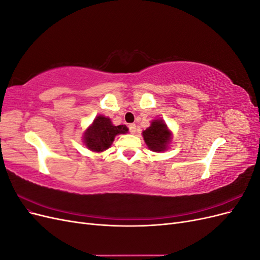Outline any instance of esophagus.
I'll list each match as a JSON object with an SVG mask.
<instances>
[{"label": "esophagus", "instance_id": "esophagus-1", "mask_svg": "<svg viewBox=\"0 0 260 260\" xmlns=\"http://www.w3.org/2000/svg\"><path fill=\"white\" fill-rule=\"evenodd\" d=\"M129 131H130V133H132V135H135L136 133V131H137V127H136V124L135 123H130L129 125Z\"/></svg>", "mask_w": 260, "mask_h": 260}]
</instances>
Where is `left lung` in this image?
<instances>
[{
  "instance_id": "8db88e82",
  "label": "left lung",
  "mask_w": 260,
  "mask_h": 260,
  "mask_svg": "<svg viewBox=\"0 0 260 260\" xmlns=\"http://www.w3.org/2000/svg\"><path fill=\"white\" fill-rule=\"evenodd\" d=\"M142 135L147 147L154 152H162L167 149L172 137L167 124L161 119L153 120Z\"/></svg>"
}]
</instances>
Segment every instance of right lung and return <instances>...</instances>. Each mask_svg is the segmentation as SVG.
<instances>
[{"label":"right lung","instance_id":"right-lung-1","mask_svg":"<svg viewBox=\"0 0 260 260\" xmlns=\"http://www.w3.org/2000/svg\"><path fill=\"white\" fill-rule=\"evenodd\" d=\"M127 132L128 128L125 125H114L109 118L100 115L84 131L83 142L91 151L101 153L111 147L117 135H123Z\"/></svg>","mask_w":260,"mask_h":260}]
</instances>
